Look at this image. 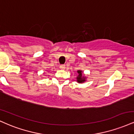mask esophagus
Segmentation results:
<instances>
[{
    "label": "esophagus",
    "mask_w": 134,
    "mask_h": 134,
    "mask_svg": "<svg viewBox=\"0 0 134 134\" xmlns=\"http://www.w3.org/2000/svg\"><path fill=\"white\" fill-rule=\"evenodd\" d=\"M65 68V65H60V69H62V70H64Z\"/></svg>",
    "instance_id": "1"
}]
</instances>
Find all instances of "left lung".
Segmentation results:
<instances>
[{
	"instance_id": "left-lung-1",
	"label": "left lung",
	"mask_w": 134,
	"mask_h": 134,
	"mask_svg": "<svg viewBox=\"0 0 134 134\" xmlns=\"http://www.w3.org/2000/svg\"><path fill=\"white\" fill-rule=\"evenodd\" d=\"M77 73H78V76L77 77V82L79 83H83L85 81V79L86 77L84 76H82V70H79L77 71Z\"/></svg>"
}]
</instances>
